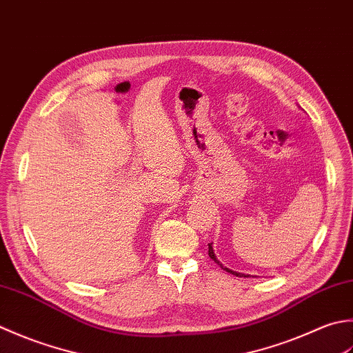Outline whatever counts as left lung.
<instances>
[{
	"mask_svg": "<svg viewBox=\"0 0 353 353\" xmlns=\"http://www.w3.org/2000/svg\"><path fill=\"white\" fill-rule=\"evenodd\" d=\"M208 256H210V259H213L214 262H216L219 267L224 270V271H227V272H230V274H233V276H236V277H250V274H242V272H236V271H232V270H228V268H225L224 265H222L218 259H216V256H214V253H213V247H212V243H208Z\"/></svg>",
	"mask_w": 353,
	"mask_h": 353,
	"instance_id": "1",
	"label": "left lung"
}]
</instances>
